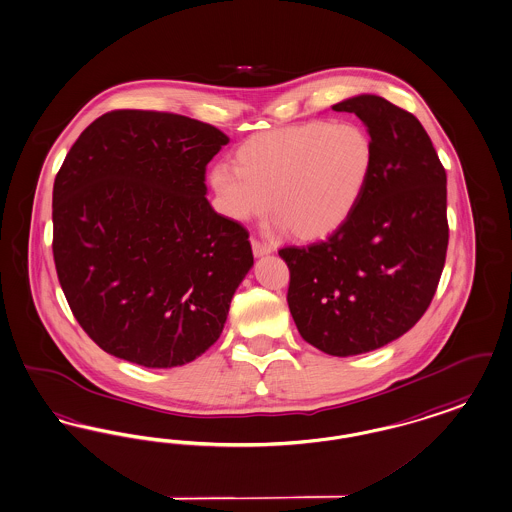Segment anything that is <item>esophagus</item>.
I'll return each mask as SVG.
<instances>
[{
    "label": "esophagus",
    "mask_w": 512,
    "mask_h": 512,
    "mask_svg": "<svg viewBox=\"0 0 512 512\" xmlns=\"http://www.w3.org/2000/svg\"><path fill=\"white\" fill-rule=\"evenodd\" d=\"M251 247H253V253L259 257V255H266L270 253L274 247L270 244H266L265 240H259V238H251Z\"/></svg>",
    "instance_id": "esophagus-1"
}]
</instances>
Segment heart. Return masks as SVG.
I'll return each mask as SVG.
<instances>
[{"label": "heart", "mask_w": 512, "mask_h": 512, "mask_svg": "<svg viewBox=\"0 0 512 512\" xmlns=\"http://www.w3.org/2000/svg\"><path fill=\"white\" fill-rule=\"evenodd\" d=\"M234 165H215L209 183L236 221L270 211L297 238H320L347 221L373 169L368 131L354 122L297 123L249 137Z\"/></svg>", "instance_id": "heart-1"}]
</instances>
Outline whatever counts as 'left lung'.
<instances>
[{"mask_svg":"<svg viewBox=\"0 0 512 512\" xmlns=\"http://www.w3.org/2000/svg\"><path fill=\"white\" fill-rule=\"evenodd\" d=\"M333 110L368 125V184L326 240L278 255L289 268L287 305L301 337L331 356H352L385 347L427 312L450 240L446 169L408 110L377 95Z\"/></svg>","mask_w":512,"mask_h":512,"instance_id":"left-lung-1","label":"left lung"}]
</instances>
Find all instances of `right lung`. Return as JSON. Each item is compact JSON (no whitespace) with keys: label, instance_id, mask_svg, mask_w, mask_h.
Listing matches in <instances>:
<instances>
[{"label":"right lung","instance_id":"1","mask_svg":"<svg viewBox=\"0 0 512 512\" xmlns=\"http://www.w3.org/2000/svg\"><path fill=\"white\" fill-rule=\"evenodd\" d=\"M223 131L181 114L112 110L66 154L53 186L64 297L104 352L175 368L211 347L253 253L246 226L205 198Z\"/></svg>","mask_w":512,"mask_h":512}]
</instances>
